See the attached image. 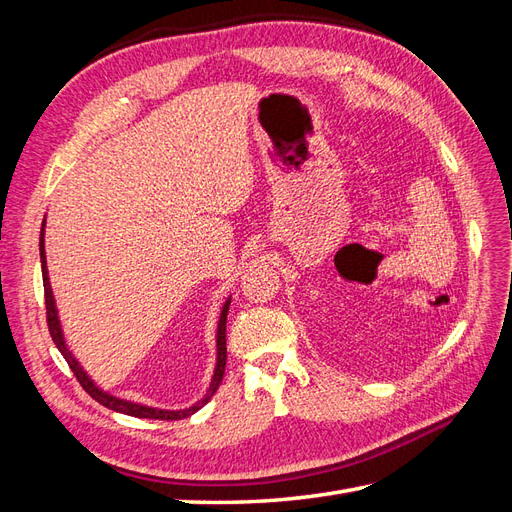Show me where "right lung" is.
Wrapping results in <instances>:
<instances>
[{
  "instance_id": "obj_1",
  "label": "right lung",
  "mask_w": 512,
  "mask_h": 512,
  "mask_svg": "<svg viewBox=\"0 0 512 512\" xmlns=\"http://www.w3.org/2000/svg\"><path fill=\"white\" fill-rule=\"evenodd\" d=\"M44 226H46V218L42 220V228H40V262H42V282H44V303H46V322H49V331L53 342L57 346V350L64 354V359L68 361L70 369L74 371L76 380L81 382L83 389L94 397L98 404H102L108 410H115L121 414L128 416H138V418H160V421H179V418H188L194 412H198L203 408L207 401L213 397V393L218 391V386L224 378V367H226V316H228V307H230V297L224 301L222 312L218 318V333H215V367H213V376L209 382L207 393L200 397L196 404L181 408V410H164V408H151L145 404H136V401L130 399H121L117 395H111L108 391L100 389V386L89 378L87 371L83 369V365L76 361V356L70 352L66 339H64V329H61L59 322V314H57V303L53 297V288L49 282V269H46V252H44Z\"/></svg>"
}]
</instances>
